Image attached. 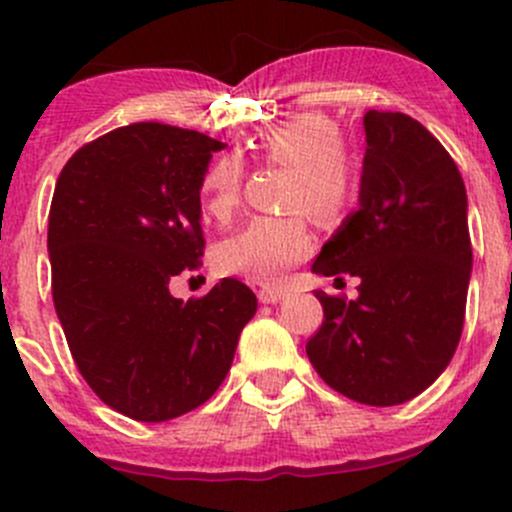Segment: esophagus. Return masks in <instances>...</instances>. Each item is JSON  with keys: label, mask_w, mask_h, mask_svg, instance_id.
Returning a JSON list of instances; mask_svg holds the SVG:
<instances>
[{"label": "esophagus", "mask_w": 512, "mask_h": 512, "mask_svg": "<svg viewBox=\"0 0 512 512\" xmlns=\"http://www.w3.org/2000/svg\"><path fill=\"white\" fill-rule=\"evenodd\" d=\"M257 297H260L262 304H275L285 297V287H260Z\"/></svg>", "instance_id": "34e87169"}]
</instances>
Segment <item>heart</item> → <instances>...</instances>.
Wrapping results in <instances>:
<instances>
[{"label":"heart","mask_w":512,"mask_h":512,"mask_svg":"<svg viewBox=\"0 0 512 512\" xmlns=\"http://www.w3.org/2000/svg\"><path fill=\"white\" fill-rule=\"evenodd\" d=\"M257 156L289 168L285 205L304 210L319 225H337L359 200L361 175L342 131L322 113H299L260 133ZM242 168L232 156L218 158L203 175L205 208L225 218L240 198ZM312 232L302 213L285 218H255L223 240L215 265L223 275H237L257 285H272L294 262L312 252Z\"/></svg>","instance_id":"1"}]
</instances>
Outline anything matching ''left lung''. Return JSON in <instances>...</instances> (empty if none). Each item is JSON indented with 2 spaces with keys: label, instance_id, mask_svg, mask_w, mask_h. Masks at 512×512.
I'll list each match as a JSON object with an SVG mask.
<instances>
[{
  "label": "left lung",
  "instance_id": "left-lung-1",
  "mask_svg": "<svg viewBox=\"0 0 512 512\" xmlns=\"http://www.w3.org/2000/svg\"><path fill=\"white\" fill-rule=\"evenodd\" d=\"M364 131L359 210L312 265L324 277H356L359 297L314 292L324 322L307 356L347 399L396 406L426 391L461 342L468 198L458 165L411 116L366 111Z\"/></svg>",
  "mask_w": 512,
  "mask_h": 512
}]
</instances>
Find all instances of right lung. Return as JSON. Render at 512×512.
Returning <instances> with one entry per match:
<instances>
[{"label":"right lung","mask_w":512,"mask_h":512,"mask_svg":"<svg viewBox=\"0 0 512 512\" xmlns=\"http://www.w3.org/2000/svg\"><path fill=\"white\" fill-rule=\"evenodd\" d=\"M225 143L165 123L116 128L69 158L49 210L51 294L71 356L106 406L170 421L223 384L257 297L225 277L175 299L200 267V188Z\"/></svg>","instance_id":"1"}]
</instances>
